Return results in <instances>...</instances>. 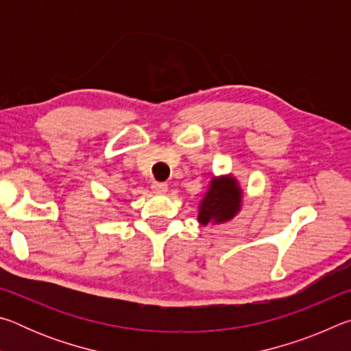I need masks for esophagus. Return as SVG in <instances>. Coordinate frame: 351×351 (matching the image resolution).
I'll list each match as a JSON object with an SVG mask.
<instances>
[{"mask_svg": "<svg viewBox=\"0 0 351 351\" xmlns=\"http://www.w3.org/2000/svg\"><path fill=\"white\" fill-rule=\"evenodd\" d=\"M152 190L154 193H165L169 190V186L165 182H153Z\"/></svg>", "mask_w": 351, "mask_h": 351, "instance_id": "esophagus-1", "label": "esophagus"}]
</instances>
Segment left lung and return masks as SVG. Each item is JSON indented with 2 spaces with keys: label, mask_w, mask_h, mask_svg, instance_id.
Instances as JSON below:
<instances>
[{
  "label": "left lung",
  "mask_w": 351,
  "mask_h": 351,
  "mask_svg": "<svg viewBox=\"0 0 351 351\" xmlns=\"http://www.w3.org/2000/svg\"><path fill=\"white\" fill-rule=\"evenodd\" d=\"M243 204V190L232 175L213 176L198 207L199 224H221L232 219Z\"/></svg>",
  "instance_id": "left-lung-1"
}]
</instances>
